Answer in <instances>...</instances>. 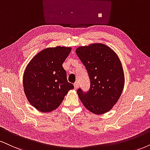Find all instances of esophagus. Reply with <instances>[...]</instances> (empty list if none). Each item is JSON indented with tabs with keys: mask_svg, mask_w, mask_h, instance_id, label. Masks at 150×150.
<instances>
[{
	"mask_svg": "<svg viewBox=\"0 0 150 150\" xmlns=\"http://www.w3.org/2000/svg\"><path fill=\"white\" fill-rule=\"evenodd\" d=\"M78 87H79L78 82H75V84H74V88H75V90H77V89L78 88Z\"/></svg>",
	"mask_w": 150,
	"mask_h": 150,
	"instance_id": "esophagus-1",
	"label": "esophagus"
}]
</instances>
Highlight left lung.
Here are the masks:
<instances>
[{
	"label": "left lung",
	"instance_id": "obj_1",
	"mask_svg": "<svg viewBox=\"0 0 150 150\" xmlns=\"http://www.w3.org/2000/svg\"><path fill=\"white\" fill-rule=\"evenodd\" d=\"M77 55L88 72L91 87L87 93L77 90L86 109L96 115L108 112L118 101L125 86V73L114 50L100 43L79 46Z\"/></svg>",
	"mask_w": 150,
	"mask_h": 150
}]
</instances>
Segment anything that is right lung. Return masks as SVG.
Listing matches in <instances>:
<instances>
[{"label":"right lung","mask_w":150,"mask_h":150,"mask_svg":"<svg viewBox=\"0 0 150 150\" xmlns=\"http://www.w3.org/2000/svg\"><path fill=\"white\" fill-rule=\"evenodd\" d=\"M71 47L56 46L41 50L32 58L24 71L23 85L30 105L41 112L55 110L73 85L67 81L62 64Z\"/></svg>","instance_id":"add662e5"}]
</instances>
